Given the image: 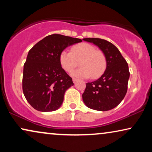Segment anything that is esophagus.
Wrapping results in <instances>:
<instances>
[{
    "instance_id": "1",
    "label": "esophagus",
    "mask_w": 152,
    "mask_h": 152,
    "mask_svg": "<svg viewBox=\"0 0 152 152\" xmlns=\"http://www.w3.org/2000/svg\"><path fill=\"white\" fill-rule=\"evenodd\" d=\"M72 82H73V83H75H75L77 82V79H76V78H72Z\"/></svg>"
}]
</instances>
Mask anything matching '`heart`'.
I'll return each mask as SVG.
<instances>
[{
	"label": "heart",
	"instance_id": "b5f03b06",
	"mask_svg": "<svg viewBox=\"0 0 152 152\" xmlns=\"http://www.w3.org/2000/svg\"><path fill=\"white\" fill-rule=\"evenodd\" d=\"M59 62L66 71L70 72L78 66L81 68L71 72V75L96 79L100 77L107 68V58L100 50H97L93 45L82 43L71 48V52L63 50L60 53Z\"/></svg>",
	"mask_w": 152,
	"mask_h": 152
}]
</instances>
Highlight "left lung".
Listing matches in <instances>:
<instances>
[{
    "label": "left lung",
    "instance_id": "left-lung-1",
    "mask_svg": "<svg viewBox=\"0 0 152 152\" xmlns=\"http://www.w3.org/2000/svg\"><path fill=\"white\" fill-rule=\"evenodd\" d=\"M83 40L97 45L107 58V68L102 75L86 83L83 101L87 107L96 111L113 109L121 102L127 91L130 76L128 64L119 50L109 41L98 38Z\"/></svg>",
    "mask_w": 152,
    "mask_h": 152
}]
</instances>
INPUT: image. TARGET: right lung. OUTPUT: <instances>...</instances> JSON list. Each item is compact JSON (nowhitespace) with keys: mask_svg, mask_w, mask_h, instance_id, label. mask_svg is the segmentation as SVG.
I'll use <instances>...</instances> for the list:
<instances>
[{"mask_svg":"<svg viewBox=\"0 0 152 152\" xmlns=\"http://www.w3.org/2000/svg\"><path fill=\"white\" fill-rule=\"evenodd\" d=\"M80 39L54 34L33 46L23 66V91L27 101L39 111H54L61 107L65 92L73 86L72 78L62 68L60 53Z\"/></svg>","mask_w":152,"mask_h":152,"instance_id":"1","label":"right lung"}]
</instances>
